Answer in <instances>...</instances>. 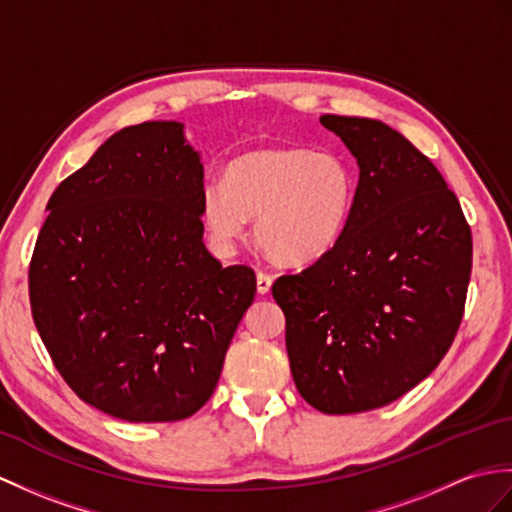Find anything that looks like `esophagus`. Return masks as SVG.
I'll return each mask as SVG.
<instances>
[{
	"mask_svg": "<svg viewBox=\"0 0 512 512\" xmlns=\"http://www.w3.org/2000/svg\"><path fill=\"white\" fill-rule=\"evenodd\" d=\"M270 288H272V277L268 275V272L259 270L257 272V292L266 294V292H270Z\"/></svg>",
	"mask_w": 512,
	"mask_h": 512,
	"instance_id": "1",
	"label": "esophagus"
}]
</instances>
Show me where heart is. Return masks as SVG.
Instances as JSON below:
<instances>
[{"mask_svg":"<svg viewBox=\"0 0 512 512\" xmlns=\"http://www.w3.org/2000/svg\"><path fill=\"white\" fill-rule=\"evenodd\" d=\"M353 170L334 152L264 146L224 168V183L202 189V216L220 244L257 218V242L283 264H310L338 244L355 200Z\"/></svg>","mask_w":512,"mask_h":512,"instance_id":"b5f03b06","label":"heart"}]
</instances>
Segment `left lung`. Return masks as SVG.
<instances>
[{
    "label": "left lung",
    "instance_id": "left-lung-1",
    "mask_svg": "<svg viewBox=\"0 0 512 512\" xmlns=\"http://www.w3.org/2000/svg\"><path fill=\"white\" fill-rule=\"evenodd\" d=\"M360 165L338 244L272 296L301 397L325 414L388 406L441 364L471 277V229L436 165L384 122L323 115Z\"/></svg>",
    "mask_w": 512,
    "mask_h": 512
}]
</instances>
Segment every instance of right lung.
I'll list each match as a JSON object with an SVG mask.
<instances>
[{"label":"right lung","mask_w":512,"mask_h":512,"mask_svg":"<svg viewBox=\"0 0 512 512\" xmlns=\"http://www.w3.org/2000/svg\"><path fill=\"white\" fill-rule=\"evenodd\" d=\"M202 163L178 122L109 137L54 189L28 270L34 325L76 395L128 423L216 390L255 270L202 244Z\"/></svg>","instance_id":"right-lung-1"}]
</instances>
